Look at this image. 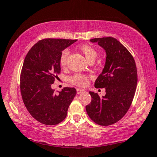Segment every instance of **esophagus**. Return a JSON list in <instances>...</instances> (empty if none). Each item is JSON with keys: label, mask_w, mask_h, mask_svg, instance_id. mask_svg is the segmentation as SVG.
<instances>
[{"label": "esophagus", "mask_w": 157, "mask_h": 157, "mask_svg": "<svg viewBox=\"0 0 157 157\" xmlns=\"http://www.w3.org/2000/svg\"><path fill=\"white\" fill-rule=\"evenodd\" d=\"M77 93L78 94H80V93H83V92H84L85 91V90L84 89H82V88H77Z\"/></svg>", "instance_id": "esophagus-1"}]
</instances>
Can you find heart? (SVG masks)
<instances>
[{
  "label": "heart",
  "mask_w": 157,
  "mask_h": 157,
  "mask_svg": "<svg viewBox=\"0 0 157 157\" xmlns=\"http://www.w3.org/2000/svg\"><path fill=\"white\" fill-rule=\"evenodd\" d=\"M81 52L84 54L85 58H86L88 62L91 60H95L97 56H98V51L90 45L82 44L79 47ZM69 51L68 49H64L62 51L59 56V64L62 67H64L67 65V58L69 56ZM88 77L86 75L80 73H76L75 75L71 76L69 78L70 83L75 84L78 86H84L88 84Z\"/></svg>",
  "instance_id": "1"
}]
</instances>
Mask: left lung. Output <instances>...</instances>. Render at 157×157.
Segmentation results:
<instances>
[{
	"mask_svg": "<svg viewBox=\"0 0 157 157\" xmlns=\"http://www.w3.org/2000/svg\"><path fill=\"white\" fill-rule=\"evenodd\" d=\"M106 51V58L101 73L95 82V88H105L101 98L90 91V103L86 106L88 115L100 126H110L126 115L129 109L137 84V71L132 56L113 37L93 38Z\"/></svg>",
	"mask_w": 157,
	"mask_h": 157,
	"instance_id": "1",
	"label": "left lung"
}]
</instances>
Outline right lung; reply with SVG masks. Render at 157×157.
I'll return each mask as SVG.
<instances>
[{"label": "right lung", "mask_w": 157, "mask_h": 157, "mask_svg": "<svg viewBox=\"0 0 157 157\" xmlns=\"http://www.w3.org/2000/svg\"><path fill=\"white\" fill-rule=\"evenodd\" d=\"M76 41L43 39L34 44L25 57L21 73V95L30 115L42 124L51 126L63 121L76 95L75 88L65 87L58 93L51 88L60 73L62 51Z\"/></svg>", "instance_id": "1"}]
</instances>
